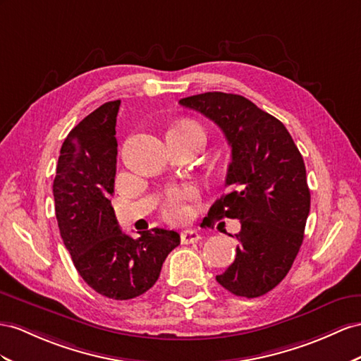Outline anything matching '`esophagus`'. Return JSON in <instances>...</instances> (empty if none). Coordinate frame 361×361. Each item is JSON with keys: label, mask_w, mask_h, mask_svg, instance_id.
Instances as JSON below:
<instances>
[{"label": "esophagus", "mask_w": 361, "mask_h": 361, "mask_svg": "<svg viewBox=\"0 0 361 361\" xmlns=\"http://www.w3.org/2000/svg\"><path fill=\"white\" fill-rule=\"evenodd\" d=\"M180 238H181V244H193V243L200 241L201 235L195 228H188V230H184V232H181Z\"/></svg>", "instance_id": "obj_1"}]
</instances>
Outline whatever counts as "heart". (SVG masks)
<instances>
[{"label":"heart","mask_w":361,"mask_h":361,"mask_svg":"<svg viewBox=\"0 0 361 361\" xmlns=\"http://www.w3.org/2000/svg\"><path fill=\"white\" fill-rule=\"evenodd\" d=\"M175 128H198L190 122L180 123ZM197 190L192 186H181V188H171L166 190L163 200L161 214L163 218L169 223H181L189 215V202L195 200Z\"/></svg>","instance_id":"heart-1"}]
</instances>
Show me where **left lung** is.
<instances>
[{"instance_id":"left-lung-1","label":"left lung","mask_w":361,"mask_h":361,"mask_svg":"<svg viewBox=\"0 0 361 361\" xmlns=\"http://www.w3.org/2000/svg\"><path fill=\"white\" fill-rule=\"evenodd\" d=\"M215 122L232 146L226 186L233 190L214 202L209 218L241 221L233 264L216 276L241 298H259L279 283L299 253L311 195L302 155L281 120L253 102L227 92L180 100Z\"/></svg>"}]
</instances>
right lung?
<instances>
[{
	"label": "right lung",
	"mask_w": 361,
	"mask_h": 361,
	"mask_svg": "<svg viewBox=\"0 0 361 361\" xmlns=\"http://www.w3.org/2000/svg\"><path fill=\"white\" fill-rule=\"evenodd\" d=\"M118 106L120 100L106 102L71 129L61 147L53 197L61 238L82 279L105 298L128 300L152 288L180 235L154 228L134 239L120 230L111 206Z\"/></svg>",
	"instance_id": "right-lung-1"
}]
</instances>
